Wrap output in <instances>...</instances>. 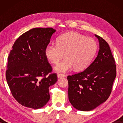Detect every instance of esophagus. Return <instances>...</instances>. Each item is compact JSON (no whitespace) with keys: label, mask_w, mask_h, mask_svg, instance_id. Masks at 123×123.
Segmentation results:
<instances>
[{"label":"esophagus","mask_w":123,"mask_h":123,"mask_svg":"<svg viewBox=\"0 0 123 123\" xmlns=\"http://www.w3.org/2000/svg\"><path fill=\"white\" fill-rule=\"evenodd\" d=\"M65 75L63 74H58V78H62V77H65Z\"/></svg>","instance_id":"esophagus-1"}]
</instances>
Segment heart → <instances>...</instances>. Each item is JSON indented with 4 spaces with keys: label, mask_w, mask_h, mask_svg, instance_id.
<instances>
[{
    "label": "heart",
    "mask_w": 123,
    "mask_h": 123,
    "mask_svg": "<svg viewBox=\"0 0 123 123\" xmlns=\"http://www.w3.org/2000/svg\"><path fill=\"white\" fill-rule=\"evenodd\" d=\"M97 50V44L93 38L80 33L70 32L60 36L57 43H50L45 49V55L59 72H67L72 68L83 70L90 64Z\"/></svg>",
    "instance_id": "1"
}]
</instances>
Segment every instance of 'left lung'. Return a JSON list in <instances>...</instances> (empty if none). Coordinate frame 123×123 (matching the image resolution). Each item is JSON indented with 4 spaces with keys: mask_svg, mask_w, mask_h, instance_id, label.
<instances>
[{
    "mask_svg": "<svg viewBox=\"0 0 123 123\" xmlns=\"http://www.w3.org/2000/svg\"><path fill=\"white\" fill-rule=\"evenodd\" d=\"M97 56L83 71L68 75V98L72 106L80 111H91L110 96L117 70L110 46L100 36Z\"/></svg>",
    "mask_w": 123,
    "mask_h": 123,
    "instance_id": "obj_1",
    "label": "left lung"
}]
</instances>
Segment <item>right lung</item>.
Listing matches in <instances>:
<instances>
[{"instance_id": "obj_1", "label": "right lung", "mask_w": 123, "mask_h": 123, "mask_svg": "<svg viewBox=\"0 0 123 123\" xmlns=\"http://www.w3.org/2000/svg\"><path fill=\"white\" fill-rule=\"evenodd\" d=\"M56 32L53 28H34L21 35L8 58L6 80L14 98L24 106L40 109L50 100L49 88L58 80L45 55Z\"/></svg>"}]
</instances>
